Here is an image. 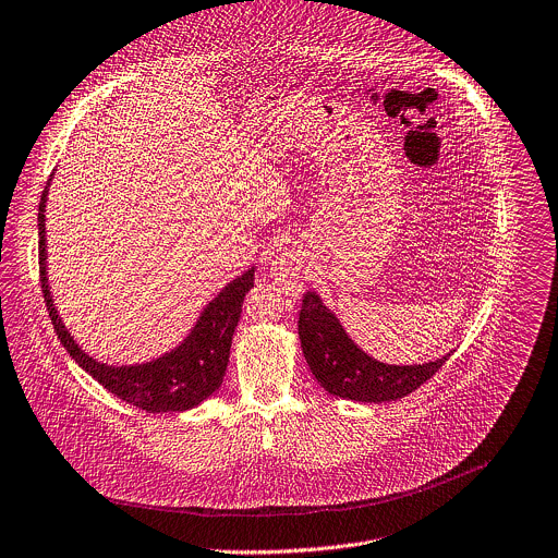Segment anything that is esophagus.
<instances>
[{"label": "esophagus", "mask_w": 558, "mask_h": 558, "mask_svg": "<svg viewBox=\"0 0 558 558\" xmlns=\"http://www.w3.org/2000/svg\"><path fill=\"white\" fill-rule=\"evenodd\" d=\"M301 270H303V262H301V255L294 253V251L277 253L270 259V264H268L270 279L279 288H283V292L290 294V296H299L301 294V288H303Z\"/></svg>", "instance_id": "obj_1"}]
</instances>
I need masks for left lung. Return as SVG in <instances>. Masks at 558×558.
Listing matches in <instances>:
<instances>
[{"mask_svg":"<svg viewBox=\"0 0 558 558\" xmlns=\"http://www.w3.org/2000/svg\"><path fill=\"white\" fill-rule=\"evenodd\" d=\"M303 355L318 384L333 397L381 403L395 401L427 381L449 357L425 364H386L364 353L344 331L338 316L316 292H305L299 314Z\"/></svg>","mask_w":558,"mask_h":558,"instance_id":"obj_1","label":"left lung"}]
</instances>
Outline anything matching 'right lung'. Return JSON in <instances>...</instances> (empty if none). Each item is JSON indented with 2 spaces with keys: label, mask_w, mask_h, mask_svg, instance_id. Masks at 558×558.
Wrapping results in <instances>:
<instances>
[{
  "label": "right lung",
  "mask_w": 558,
  "mask_h": 558,
  "mask_svg": "<svg viewBox=\"0 0 558 558\" xmlns=\"http://www.w3.org/2000/svg\"><path fill=\"white\" fill-rule=\"evenodd\" d=\"M50 187V183H48ZM48 187L39 205V272L46 305L54 331L76 364L98 379L109 392L146 412H183L211 397L225 377L233 331L242 314V301L253 288L255 268L227 283L220 294L205 305L196 325L185 340L172 351L144 364H107L98 362L74 340L54 307L48 283V244H46V203Z\"/></svg>",
  "instance_id": "add662e5"
}]
</instances>
